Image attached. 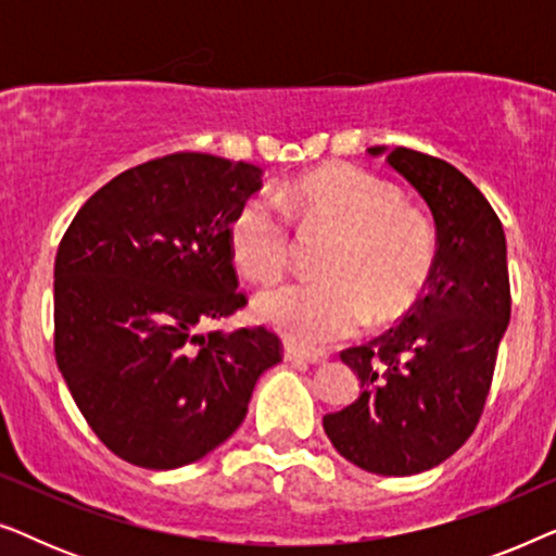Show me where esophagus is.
Segmentation results:
<instances>
[{
    "mask_svg": "<svg viewBox=\"0 0 556 556\" xmlns=\"http://www.w3.org/2000/svg\"><path fill=\"white\" fill-rule=\"evenodd\" d=\"M283 356L288 362H308V364H321L326 362L324 352H316V349H301L295 344H286L283 346Z\"/></svg>",
    "mask_w": 556,
    "mask_h": 556,
    "instance_id": "34e87169",
    "label": "esophagus"
}]
</instances>
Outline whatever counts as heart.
<instances>
[{"instance_id": "1", "label": "heart", "mask_w": 556, "mask_h": 556, "mask_svg": "<svg viewBox=\"0 0 556 556\" xmlns=\"http://www.w3.org/2000/svg\"><path fill=\"white\" fill-rule=\"evenodd\" d=\"M240 202L227 227L242 276L270 283L291 261V227L337 232L318 280H295L255 299V314L288 339L324 346L369 321H394L417 301L435 265V235L387 181L352 164H329L291 187Z\"/></svg>"}]
</instances>
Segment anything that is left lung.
Returning <instances> with one entry per match:
<instances>
[{
  "instance_id": "1",
  "label": "left lung",
  "mask_w": 556,
  "mask_h": 556,
  "mask_svg": "<svg viewBox=\"0 0 556 556\" xmlns=\"http://www.w3.org/2000/svg\"><path fill=\"white\" fill-rule=\"evenodd\" d=\"M369 154L387 149L371 147ZM387 164L428 202L435 265L428 293L400 326L341 352L362 394L326 415L324 430L362 470L413 476L451 458L481 420L511 318V288L504 227L466 174L405 147L392 149Z\"/></svg>"
}]
</instances>
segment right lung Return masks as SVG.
Returning <instances> with one entry per match:
<instances>
[{
	"label": "right lung",
	"instance_id": "1",
	"mask_svg": "<svg viewBox=\"0 0 556 556\" xmlns=\"http://www.w3.org/2000/svg\"><path fill=\"white\" fill-rule=\"evenodd\" d=\"M255 164L179 151L126 169L78 210L55 257V362L101 443L172 470L223 445L278 333L202 326L248 303L227 227Z\"/></svg>",
	"mask_w": 556,
	"mask_h": 556
}]
</instances>
